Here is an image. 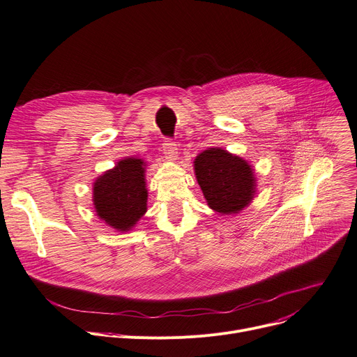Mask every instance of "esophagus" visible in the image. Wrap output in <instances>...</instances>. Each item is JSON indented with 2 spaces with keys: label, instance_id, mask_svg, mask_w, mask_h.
<instances>
[{
  "label": "esophagus",
  "instance_id": "esophagus-1",
  "mask_svg": "<svg viewBox=\"0 0 357 357\" xmlns=\"http://www.w3.org/2000/svg\"><path fill=\"white\" fill-rule=\"evenodd\" d=\"M162 153H164V155H166L167 158L176 160V158H177V154H178V151H177V144H176L173 140L167 139L166 142L162 143Z\"/></svg>",
  "mask_w": 357,
  "mask_h": 357
}]
</instances>
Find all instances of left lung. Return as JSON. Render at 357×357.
Listing matches in <instances>:
<instances>
[{
  "label": "left lung",
  "mask_w": 357,
  "mask_h": 357,
  "mask_svg": "<svg viewBox=\"0 0 357 357\" xmlns=\"http://www.w3.org/2000/svg\"><path fill=\"white\" fill-rule=\"evenodd\" d=\"M207 204L223 214L240 211L255 196V173L248 161L222 149H208L195 161Z\"/></svg>",
  "instance_id": "8db88e82"
}]
</instances>
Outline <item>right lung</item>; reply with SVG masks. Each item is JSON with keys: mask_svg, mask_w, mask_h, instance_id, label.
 <instances>
[{"mask_svg": "<svg viewBox=\"0 0 357 357\" xmlns=\"http://www.w3.org/2000/svg\"><path fill=\"white\" fill-rule=\"evenodd\" d=\"M144 161L126 158L105 172L93 188L97 215L120 231L130 230L147 211Z\"/></svg>", "mask_w": 357, "mask_h": 357, "instance_id": "right-lung-1", "label": "right lung"}]
</instances>
